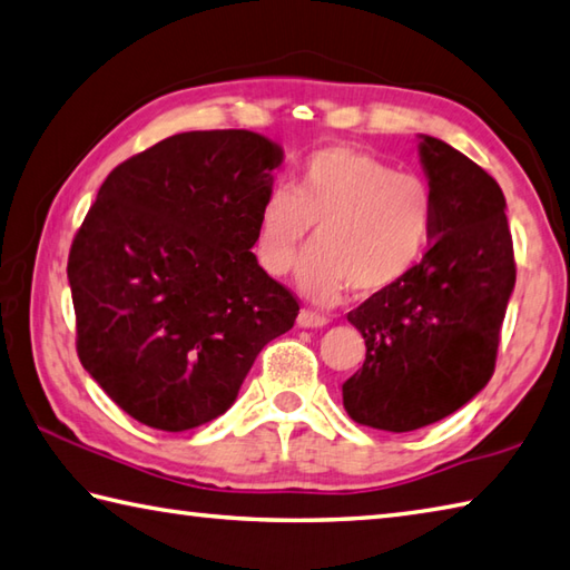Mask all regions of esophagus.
Listing matches in <instances>:
<instances>
[{"instance_id": "1", "label": "esophagus", "mask_w": 570, "mask_h": 570, "mask_svg": "<svg viewBox=\"0 0 570 570\" xmlns=\"http://www.w3.org/2000/svg\"><path fill=\"white\" fill-rule=\"evenodd\" d=\"M297 325L305 327V330H320V327H327L330 325V317L313 313V309H299L297 313Z\"/></svg>"}]
</instances>
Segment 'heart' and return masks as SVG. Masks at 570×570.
<instances>
[{"mask_svg":"<svg viewBox=\"0 0 570 570\" xmlns=\"http://www.w3.org/2000/svg\"><path fill=\"white\" fill-rule=\"evenodd\" d=\"M309 228L315 248L299 263V293L317 305H332L347 285L377 295L422 261L434 230L432 188L360 148L332 146L299 166L289 190L265 198L255 233L263 271L293 273Z\"/></svg>","mask_w":570,"mask_h":570,"instance_id":"b5f03b06","label":"heart"}]
</instances>
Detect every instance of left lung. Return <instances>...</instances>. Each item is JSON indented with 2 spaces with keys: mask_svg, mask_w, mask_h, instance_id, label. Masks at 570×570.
<instances>
[{
  "mask_svg": "<svg viewBox=\"0 0 570 570\" xmlns=\"http://www.w3.org/2000/svg\"><path fill=\"white\" fill-rule=\"evenodd\" d=\"M419 160L434 196L429 250L402 283L347 315L367 354L342 384V402L357 424L396 434L454 414L484 390L517 285L497 180L434 136L419 134Z\"/></svg>",
  "mask_w": 570,
  "mask_h": 570,
  "instance_id": "1",
  "label": "left lung"
}]
</instances>
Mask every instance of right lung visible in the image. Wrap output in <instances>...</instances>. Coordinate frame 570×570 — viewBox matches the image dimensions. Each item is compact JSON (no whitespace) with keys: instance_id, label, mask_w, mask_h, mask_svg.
<instances>
[{"instance_id":"right-lung-1","label":"right lung","mask_w":570,"mask_h":570,"mask_svg":"<svg viewBox=\"0 0 570 570\" xmlns=\"http://www.w3.org/2000/svg\"><path fill=\"white\" fill-rule=\"evenodd\" d=\"M283 148L261 134H176L116 166L69 253L77 352L146 426L225 414L297 299L253 250Z\"/></svg>"}]
</instances>
